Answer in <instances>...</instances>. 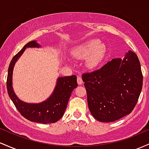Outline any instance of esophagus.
Instances as JSON below:
<instances>
[{
  "instance_id": "34e87169",
  "label": "esophagus",
  "mask_w": 149,
  "mask_h": 149,
  "mask_svg": "<svg viewBox=\"0 0 149 149\" xmlns=\"http://www.w3.org/2000/svg\"><path fill=\"white\" fill-rule=\"evenodd\" d=\"M77 83L78 84H83V81H82V79H81V77L80 76H77Z\"/></svg>"
}]
</instances>
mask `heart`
Listing matches in <instances>:
<instances>
[{
	"label": "heart",
	"mask_w": 149,
	"mask_h": 149,
	"mask_svg": "<svg viewBox=\"0 0 149 149\" xmlns=\"http://www.w3.org/2000/svg\"><path fill=\"white\" fill-rule=\"evenodd\" d=\"M98 41L92 40L79 46L73 52L74 56L80 59L87 58V64L90 68L96 67L104 56L106 48L103 44L99 45Z\"/></svg>",
	"instance_id": "heart-1"
}]
</instances>
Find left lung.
<instances>
[{
  "label": "left lung",
  "mask_w": 149,
  "mask_h": 149,
  "mask_svg": "<svg viewBox=\"0 0 149 149\" xmlns=\"http://www.w3.org/2000/svg\"><path fill=\"white\" fill-rule=\"evenodd\" d=\"M89 111L98 121L111 123L130 114L136 105L143 74L136 54L129 51L100 69L82 74Z\"/></svg>",
  "instance_id": "8db88e82"
}]
</instances>
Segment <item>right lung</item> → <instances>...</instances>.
Here are the masks:
<instances>
[{
    "label": "right lung",
    "instance_id": "add662e5",
    "mask_svg": "<svg viewBox=\"0 0 149 149\" xmlns=\"http://www.w3.org/2000/svg\"><path fill=\"white\" fill-rule=\"evenodd\" d=\"M28 47H40V45L35 41H30L13 58L8 68L6 82L8 95L19 113L29 121L42 124L56 123L63 117L71 93L73 89L77 86V76L72 75L58 78L54 91L46 101L38 104H31L20 101L13 91L12 75L15 64L24 52L25 48Z\"/></svg>",
    "mask_w": 149,
    "mask_h": 149
}]
</instances>
